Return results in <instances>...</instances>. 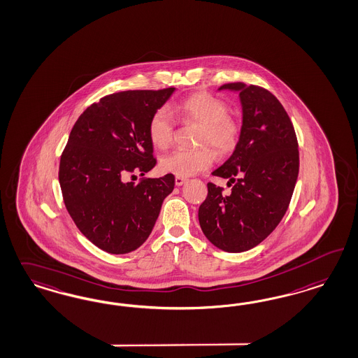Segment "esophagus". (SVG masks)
Here are the masks:
<instances>
[{"instance_id":"1","label":"esophagus","mask_w":358,"mask_h":358,"mask_svg":"<svg viewBox=\"0 0 358 358\" xmlns=\"http://www.w3.org/2000/svg\"><path fill=\"white\" fill-rule=\"evenodd\" d=\"M174 182H176V185L177 186L184 185L186 182V178H184V177H178V176H177V177L174 178Z\"/></svg>"}]
</instances>
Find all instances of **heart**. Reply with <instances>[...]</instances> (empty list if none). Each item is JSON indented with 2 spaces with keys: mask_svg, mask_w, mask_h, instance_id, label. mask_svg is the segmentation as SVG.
<instances>
[{
  "mask_svg": "<svg viewBox=\"0 0 358 358\" xmlns=\"http://www.w3.org/2000/svg\"><path fill=\"white\" fill-rule=\"evenodd\" d=\"M173 112L186 120L201 124L199 144L210 143L220 152L226 153L234 149L239 137V124L227 115L229 108L221 99L209 94H194L177 104ZM174 122L171 111L165 107L155 112L149 120L148 136L150 143L159 149H165L172 143ZM215 153L210 147L186 150L176 149L161 160V168L178 177H189L211 166Z\"/></svg>",
  "mask_w": 358,
  "mask_h": 358,
  "instance_id": "heart-1",
  "label": "heart"
}]
</instances>
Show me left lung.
<instances>
[{"label": "left lung", "instance_id": "8db88e82", "mask_svg": "<svg viewBox=\"0 0 358 358\" xmlns=\"http://www.w3.org/2000/svg\"><path fill=\"white\" fill-rule=\"evenodd\" d=\"M239 94L242 127L233 155L213 176L229 178L231 193L208 184L198 210L202 233L226 252L258 246L275 230L288 209L299 174L294 125L270 91L227 83L220 91Z\"/></svg>", "mask_w": 358, "mask_h": 358}]
</instances>
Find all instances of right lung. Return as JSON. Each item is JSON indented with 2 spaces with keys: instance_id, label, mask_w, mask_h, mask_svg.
<instances>
[{
  "instance_id": "1",
  "label": "right lung",
  "mask_w": 358,
  "mask_h": 358,
  "mask_svg": "<svg viewBox=\"0 0 358 358\" xmlns=\"http://www.w3.org/2000/svg\"><path fill=\"white\" fill-rule=\"evenodd\" d=\"M176 88L123 91L100 99L76 120L59 164L66 209L80 233L110 254H128L153 230L174 176L125 182L155 165L148 136L152 115Z\"/></svg>"
}]
</instances>
